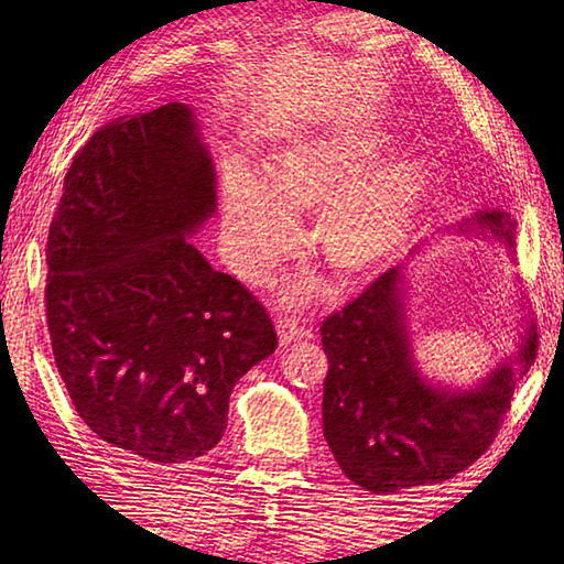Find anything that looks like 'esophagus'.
Masks as SVG:
<instances>
[{
  "instance_id": "esophagus-1",
  "label": "esophagus",
  "mask_w": 564,
  "mask_h": 564,
  "mask_svg": "<svg viewBox=\"0 0 564 564\" xmlns=\"http://www.w3.org/2000/svg\"><path fill=\"white\" fill-rule=\"evenodd\" d=\"M275 332H279V341L281 346H289L297 339H307L310 337V329H305L303 325H297L295 319H289V317H281L279 322H275Z\"/></svg>"
}]
</instances>
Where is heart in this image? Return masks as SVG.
Returning a JSON list of instances; mask_svg holds the SVG:
<instances>
[{"mask_svg":"<svg viewBox=\"0 0 564 564\" xmlns=\"http://www.w3.org/2000/svg\"><path fill=\"white\" fill-rule=\"evenodd\" d=\"M388 133L310 135L271 154L267 182L245 162L223 174V245L230 267L247 281L269 279L295 247L293 215L317 212L313 245L341 281L380 267L410 232L431 188V166L402 154L388 162ZM315 285L293 281L285 301L303 305Z\"/></svg>","mask_w":564,"mask_h":564,"instance_id":"heart-1","label":"heart"}]
</instances>
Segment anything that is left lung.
<instances>
[{"label":"left lung","instance_id":"8db88e82","mask_svg":"<svg viewBox=\"0 0 564 564\" xmlns=\"http://www.w3.org/2000/svg\"><path fill=\"white\" fill-rule=\"evenodd\" d=\"M451 235L499 245L513 259L517 220L485 208L441 232ZM406 285L410 269L394 267L322 325L329 358L322 429L344 475L373 495L451 480L480 458L538 349L521 317L513 351L470 386L429 376L406 319Z\"/></svg>","mask_w":564,"mask_h":564}]
</instances>
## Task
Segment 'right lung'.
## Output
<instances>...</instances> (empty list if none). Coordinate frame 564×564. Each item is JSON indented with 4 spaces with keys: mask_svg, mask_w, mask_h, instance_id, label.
Wrapping results in <instances>:
<instances>
[{
    "mask_svg": "<svg viewBox=\"0 0 564 564\" xmlns=\"http://www.w3.org/2000/svg\"><path fill=\"white\" fill-rule=\"evenodd\" d=\"M215 210L200 121L172 101L89 138L47 235L59 378L84 424L150 470L206 458L237 380L279 344L254 295L191 242Z\"/></svg>",
    "mask_w": 564,
    "mask_h": 564,
    "instance_id": "right-lung-1",
    "label": "right lung"
}]
</instances>
